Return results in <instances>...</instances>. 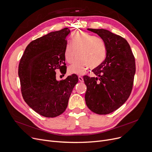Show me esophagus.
Wrapping results in <instances>:
<instances>
[{"mask_svg": "<svg viewBox=\"0 0 152 152\" xmlns=\"http://www.w3.org/2000/svg\"><path fill=\"white\" fill-rule=\"evenodd\" d=\"M78 79H79V81H80V82H83V81H84L83 77H81V76H78Z\"/></svg>", "mask_w": 152, "mask_h": 152, "instance_id": "obj_1", "label": "esophagus"}]
</instances>
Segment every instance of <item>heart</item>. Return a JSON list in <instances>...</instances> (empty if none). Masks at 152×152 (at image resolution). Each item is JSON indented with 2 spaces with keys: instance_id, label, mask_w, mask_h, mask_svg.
Wrapping results in <instances>:
<instances>
[{
  "instance_id": "b5f03b06",
  "label": "heart",
  "mask_w": 152,
  "mask_h": 152,
  "mask_svg": "<svg viewBox=\"0 0 152 152\" xmlns=\"http://www.w3.org/2000/svg\"><path fill=\"white\" fill-rule=\"evenodd\" d=\"M79 57L71 65L69 72L77 75L84 74L89 68L94 69L99 66L107 57L105 42L84 31H77L71 37V43H68L64 50L65 60L72 63L77 55Z\"/></svg>"
}]
</instances>
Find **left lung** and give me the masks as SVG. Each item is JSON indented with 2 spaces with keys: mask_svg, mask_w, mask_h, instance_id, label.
Here are the masks:
<instances>
[{
  "mask_svg": "<svg viewBox=\"0 0 152 152\" xmlns=\"http://www.w3.org/2000/svg\"><path fill=\"white\" fill-rule=\"evenodd\" d=\"M107 45L105 60L92 70L97 77H83L87 86L86 105L94 113L107 115L118 109L129 98L135 73V63L126 40L104 29L87 28Z\"/></svg>",
  "mask_w": 152,
  "mask_h": 152,
  "instance_id": "obj_1",
  "label": "left lung"
}]
</instances>
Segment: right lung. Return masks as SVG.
I'll return each mask as SVG.
<instances>
[{
  "label": "right lung",
  "instance_id": "obj_1",
  "mask_svg": "<svg viewBox=\"0 0 152 152\" xmlns=\"http://www.w3.org/2000/svg\"><path fill=\"white\" fill-rule=\"evenodd\" d=\"M69 34L70 30L65 28L31 42L19 63L23 99L36 113L47 118L58 116L65 111L78 82L75 74L62 81L56 79V69L66 72L64 50Z\"/></svg>",
  "mask_w": 152,
  "mask_h": 152
}]
</instances>
